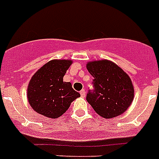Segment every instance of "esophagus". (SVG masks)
<instances>
[{
  "label": "esophagus",
  "instance_id": "34e87169",
  "mask_svg": "<svg viewBox=\"0 0 159 159\" xmlns=\"http://www.w3.org/2000/svg\"><path fill=\"white\" fill-rule=\"evenodd\" d=\"M80 94H81V96L83 97V98H84L85 97V90H82L80 91Z\"/></svg>",
  "mask_w": 159,
  "mask_h": 159
}]
</instances>
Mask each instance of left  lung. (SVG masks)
<instances>
[{
    "label": "left lung",
    "instance_id": "left-lung-1",
    "mask_svg": "<svg viewBox=\"0 0 159 159\" xmlns=\"http://www.w3.org/2000/svg\"><path fill=\"white\" fill-rule=\"evenodd\" d=\"M86 68L94 77V90L86 97L94 111L105 119L126 112L134 98V85L129 75L109 60L88 61Z\"/></svg>",
    "mask_w": 159,
    "mask_h": 159
}]
</instances>
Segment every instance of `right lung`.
Returning <instances> with one entry per match:
<instances>
[{
    "label": "right lung",
    "mask_w": 159,
    "mask_h": 159,
    "mask_svg": "<svg viewBox=\"0 0 159 159\" xmlns=\"http://www.w3.org/2000/svg\"><path fill=\"white\" fill-rule=\"evenodd\" d=\"M72 62V60H52L32 75L27 87V98L35 112L57 119L79 98L71 83L63 81Z\"/></svg>",
    "instance_id": "add662e5"
}]
</instances>
